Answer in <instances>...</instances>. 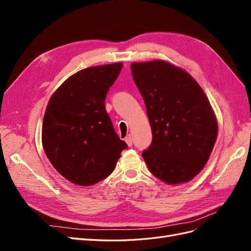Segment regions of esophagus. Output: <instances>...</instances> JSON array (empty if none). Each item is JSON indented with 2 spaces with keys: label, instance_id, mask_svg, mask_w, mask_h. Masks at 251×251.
<instances>
[{
  "label": "esophagus",
  "instance_id": "esophagus-1",
  "mask_svg": "<svg viewBox=\"0 0 251 251\" xmlns=\"http://www.w3.org/2000/svg\"><path fill=\"white\" fill-rule=\"evenodd\" d=\"M125 140H126V144H127L128 147H132V144H133V139H132V136H131V135H127Z\"/></svg>",
  "mask_w": 251,
  "mask_h": 251
}]
</instances>
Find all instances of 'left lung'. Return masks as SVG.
Returning <instances> with one entry per match:
<instances>
[{
	"label": "left lung",
	"instance_id": "1",
	"mask_svg": "<svg viewBox=\"0 0 251 251\" xmlns=\"http://www.w3.org/2000/svg\"><path fill=\"white\" fill-rule=\"evenodd\" d=\"M131 69L153 135L142 151L149 171L169 184L192 180L206 164L218 135L206 95L186 71L163 60L134 63Z\"/></svg>",
	"mask_w": 251,
	"mask_h": 251
}]
</instances>
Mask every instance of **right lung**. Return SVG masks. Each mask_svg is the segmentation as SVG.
<instances>
[{"label":"right lung","mask_w":251,"mask_h":251,"mask_svg":"<svg viewBox=\"0 0 251 251\" xmlns=\"http://www.w3.org/2000/svg\"><path fill=\"white\" fill-rule=\"evenodd\" d=\"M123 64L91 67L65 80L45 112L42 140L54 169L88 186L110 176L127 144L114 130L104 100Z\"/></svg>","instance_id":"right-lung-1"}]
</instances>
